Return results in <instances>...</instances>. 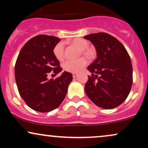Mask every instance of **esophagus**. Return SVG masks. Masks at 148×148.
Listing matches in <instances>:
<instances>
[{"label":"esophagus","instance_id":"esophagus-1","mask_svg":"<svg viewBox=\"0 0 148 148\" xmlns=\"http://www.w3.org/2000/svg\"><path fill=\"white\" fill-rule=\"evenodd\" d=\"M72 76H73V78H76V76H78V74H76V73H73Z\"/></svg>","mask_w":148,"mask_h":148}]
</instances>
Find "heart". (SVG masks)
Masks as SVG:
<instances>
[{"instance_id": "heart-1", "label": "heart", "mask_w": 148, "mask_h": 148, "mask_svg": "<svg viewBox=\"0 0 148 148\" xmlns=\"http://www.w3.org/2000/svg\"><path fill=\"white\" fill-rule=\"evenodd\" d=\"M71 45L76 47L81 50V53L86 57L90 58L92 56L93 51L91 49H88L89 43L86 40L83 38H74L69 42ZM53 55L58 60H63L64 57V47L62 42H59L53 48ZM87 64V60L85 58H81L78 60H66L62 64L63 69L65 71L72 73H77L82 70Z\"/></svg>"}]
</instances>
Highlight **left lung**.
Listing matches in <instances>:
<instances>
[{
  "instance_id": "obj_1",
  "label": "left lung",
  "mask_w": 148,
  "mask_h": 148,
  "mask_svg": "<svg viewBox=\"0 0 148 148\" xmlns=\"http://www.w3.org/2000/svg\"><path fill=\"white\" fill-rule=\"evenodd\" d=\"M95 47L97 58L88 66L92 73L85 91L95 104L106 109L118 106L127 99L133 83V70L126 49L106 33L86 35Z\"/></svg>"
}]
</instances>
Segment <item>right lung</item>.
<instances>
[{
	"label": "right lung",
	"mask_w": 148,
	"mask_h": 148,
	"mask_svg": "<svg viewBox=\"0 0 148 148\" xmlns=\"http://www.w3.org/2000/svg\"><path fill=\"white\" fill-rule=\"evenodd\" d=\"M60 40L50 35L34 37L25 44L16 59L14 75L18 92L36 111L47 113L58 108L72 81V74L67 72L56 79H47L50 72L56 75L62 69L53 52Z\"/></svg>",
	"instance_id": "obj_1"
}]
</instances>
